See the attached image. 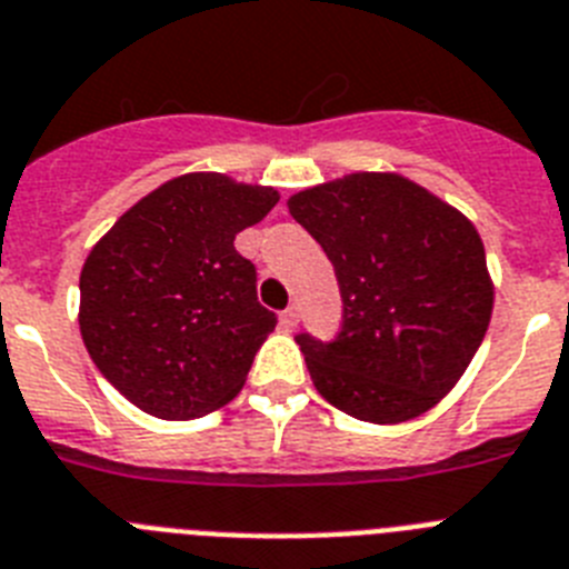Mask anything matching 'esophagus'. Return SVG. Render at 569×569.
<instances>
[{"label": "esophagus", "instance_id": "1", "mask_svg": "<svg viewBox=\"0 0 569 569\" xmlns=\"http://www.w3.org/2000/svg\"><path fill=\"white\" fill-rule=\"evenodd\" d=\"M280 327L286 329V332H292V329H298V309L289 307L280 312Z\"/></svg>", "mask_w": 569, "mask_h": 569}]
</instances>
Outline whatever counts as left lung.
Wrapping results in <instances>:
<instances>
[{"mask_svg":"<svg viewBox=\"0 0 569 569\" xmlns=\"http://www.w3.org/2000/svg\"><path fill=\"white\" fill-rule=\"evenodd\" d=\"M336 266V341L298 336L318 393L373 425L422 417L451 393L495 307L471 219L399 173H350L289 196Z\"/></svg>","mask_w":569,"mask_h":569,"instance_id":"1","label":"left lung"}]
</instances>
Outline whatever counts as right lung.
<instances>
[{
    "mask_svg": "<svg viewBox=\"0 0 569 569\" xmlns=\"http://www.w3.org/2000/svg\"><path fill=\"white\" fill-rule=\"evenodd\" d=\"M280 202L266 184L184 173L138 199L80 271V336L136 408L196 419L240 393L277 318L233 248Z\"/></svg>",
    "mask_w": 569,
    "mask_h": 569,
    "instance_id": "add662e5",
    "label": "right lung"
}]
</instances>
